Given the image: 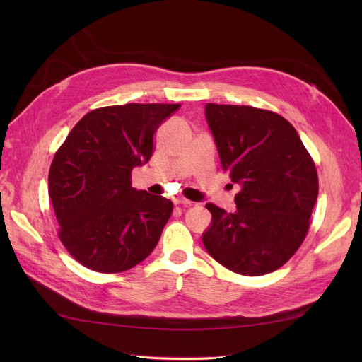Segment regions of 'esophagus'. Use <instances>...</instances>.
Here are the masks:
<instances>
[{
  "instance_id": "obj_1",
  "label": "esophagus",
  "mask_w": 362,
  "mask_h": 362,
  "mask_svg": "<svg viewBox=\"0 0 362 362\" xmlns=\"http://www.w3.org/2000/svg\"><path fill=\"white\" fill-rule=\"evenodd\" d=\"M173 202H174V205H182V206L191 205V202L187 201V199H183V197H173Z\"/></svg>"
}]
</instances>
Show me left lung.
Segmentation results:
<instances>
[{
    "mask_svg": "<svg viewBox=\"0 0 362 362\" xmlns=\"http://www.w3.org/2000/svg\"><path fill=\"white\" fill-rule=\"evenodd\" d=\"M205 118L222 169L241 187L233 213L205 205L211 213L205 249L236 274L274 272L308 232L319 193L314 161L297 130L274 112L206 104Z\"/></svg>",
    "mask_w": 362,
    "mask_h": 362,
    "instance_id": "8db88e82",
    "label": "left lung"
}]
</instances>
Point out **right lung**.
<instances>
[{
	"label": "right lung",
	"mask_w": 362,
	"mask_h": 362,
	"mask_svg": "<svg viewBox=\"0 0 362 362\" xmlns=\"http://www.w3.org/2000/svg\"><path fill=\"white\" fill-rule=\"evenodd\" d=\"M180 104H124L88 112L54 156L49 197L59 238L74 259L115 274L151 255L173 202L132 187L149 161L153 134Z\"/></svg>",
	"instance_id": "right-lung-1"
}]
</instances>
